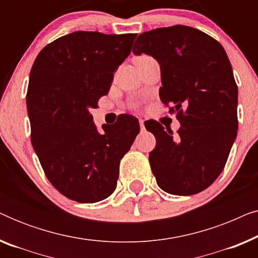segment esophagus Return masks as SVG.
Instances as JSON below:
<instances>
[{"label": "esophagus", "instance_id": "esophagus-1", "mask_svg": "<svg viewBox=\"0 0 258 258\" xmlns=\"http://www.w3.org/2000/svg\"><path fill=\"white\" fill-rule=\"evenodd\" d=\"M140 128H141V132H144V130H146V126H144V121H143V119H140Z\"/></svg>", "mask_w": 258, "mask_h": 258}]
</instances>
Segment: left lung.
I'll use <instances>...</instances> for the list:
<instances>
[{"label": "left lung", "mask_w": 258, "mask_h": 258, "mask_svg": "<svg viewBox=\"0 0 258 258\" xmlns=\"http://www.w3.org/2000/svg\"><path fill=\"white\" fill-rule=\"evenodd\" d=\"M133 52L160 63V98L181 123L176 136L157 121L144 123L156 139L149 162L157 184L171 195L201 192L220 176L237 136L238 90L227 52L179 24L141 34Z\"/></svg>", "instance_id": "1"}]
</instances>
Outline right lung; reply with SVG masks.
<instances>
[{
    "instance_id": "1",
    "label": "right lung",
    "mask_w": 258,
    "mask_h": 258,
    "mask_svg": "<svg viewBox=\"0 0 258 258\" xmlns=\"http://www.w3.org/2000/svg\"><path fill=\"white\" fill-rule=\"evenodd\" d=\"M136 36L75 31L45 45L30 70L31 144L49 182L76 202L115 191L119 162L140 133L139 119L128 114L98 133L89 112L108 94Z\"/></svg>"
}]
</instances>
